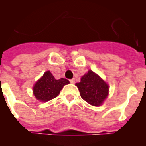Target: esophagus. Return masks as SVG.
Instances as JSON below:
<instances>
[{
    "mask_svg": "<svg viewBox=\"0 0 146 146\" xmlns=\"http://www.w3.org/2000/svg\"><path fill=\"white\" fill-rule=\"evenodd\" d=\"M69 81H70L71 83H74V82H75V79H74V78H73V79H71Z\"/></svg>",
    "mask_w": 146,
    "mask_h": 146,
    "instance_id": "34e87169",
    "label": "esophagus"
}]
</instances>
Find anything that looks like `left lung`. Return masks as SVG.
Masks as SVG:
<instances>
[{"label": "left lung", "instance_id": "1", "mask_svg": "<svg viewBox=\"0 0 146 146\" xmlns=\"http://www.w3.org/2000/svg\"><path fill=\"white\" fill-rule=\"evenodd\" d=\"M76 86L81 97L93 106L101 105L108 95V85L91 70L81 77L80 82L76 83Z\"/></svg>", "mask_w": 146, "mask_h": 146}]
</instances>
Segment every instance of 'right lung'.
Returning <instances> with one entry per match:
<instances>
[{
    "label": "right lung",
    "mask_w": 146,
    "mask_h": 146,
    "mask_svg": "<svg viewBox=\"0 0 146 146\" xmlns=\"http://www.w3.org/2000/svg\"><path fill=\"white\" fill-rule=\"evenodd\" d=\"M69 83V81L64 78L55 80L51 72L47 71L35 84L33 94L38 100L47 102L56 97L62 88Z\"/></svg>",
    "instance_id": "right-lung-1"
}]
</instances>
